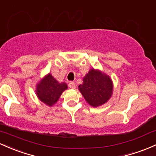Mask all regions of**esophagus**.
<instances>
[{"mask_svg":"<svg viewBox=\"0 0 156 156\" xmlns=\"http://www.w3.org/2000/svg\"><path fill=\"white\" fill-rule=\"evenodd\" d=\"M69 87L71 89H75V84L73 81H70L69 83Z\"/></svg>","mask_w":156,"mask_h":156,"instance_id":"obj_1","label":"esophagus"}]
</instances>
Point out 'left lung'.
Returning a JSON list of instances; mask_svg holds the SVG:
<instances>
[{"mask_svg": "<svg viewBox=\"0 0 156 156\" xmlns=\"http://www.w3.org/2000/svg\"><path fill=\"white\" fill-rule=\"evenodd\" d=\"M78 90L87 103L97 107L108 101L112 95L113 84L109 75L91 69L83 77V83L78 86Z\"/></svg>", "mask_w": 156, "mask_h": 156, "instance_id": "8db88e82", "label": "left lung"}]
</instances>
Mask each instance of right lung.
I'll list each match as a JSON object with an SVG mask.
<instances>
[{"mask_svg": "<svg viewBox=\"0 0 156 156\" xmlns=\"http://www.w3.org/2000/svg\"><path fill=\"white\" fill-rule=\"evenodd\" d=\"M67 89L64 82L59 83L50 73L46 75L36 86V95L39 100L52 107L58 101L62 92Z\"/></svg>", "mask_w": 156, "mask_h": 156, "instance_id": "obj_1", "label": "right lung"}]
</instances>
